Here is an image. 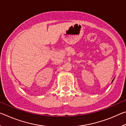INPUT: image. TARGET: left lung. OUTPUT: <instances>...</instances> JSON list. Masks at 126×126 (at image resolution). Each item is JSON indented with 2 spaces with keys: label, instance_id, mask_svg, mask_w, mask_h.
<instances>
[{
  "label": "left lung",
  "instance_id": "left-lung-1",
  "mask_svg": "<svg viewBox=\"0 0 126 126\" xmlns=\"http://www.w3.org/2000/svg\"><path fill=\"white\" fill-rule=\"evenodd\" d=\"M113 80H114V79H113V80H112V82H113Z\"/></svg>",
  "mask_w": 126,
  "mask_h": 126
}]
</instances>
